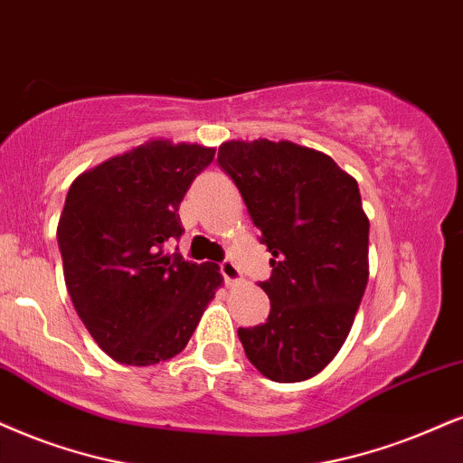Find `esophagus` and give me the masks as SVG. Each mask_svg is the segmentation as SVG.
I'll list each match as a JSON object with an SVG mask.
<instances>
[{"instance_id": "1", "label": "esophagus", "mask_w": 463, "mask_h": 463, "mask_svg": "<svg viewBox=\"0 0 463 463\" xmlns=\"http://www.w3.org/2000/svg\"><path fill=\"white\" fill-rule=\"evenodd\" d=\"M221 275H222V279H225L227 285L241 283V270H238V266L233 264L232 260H222L221 261Z\"/></svg>"}]
</instances>
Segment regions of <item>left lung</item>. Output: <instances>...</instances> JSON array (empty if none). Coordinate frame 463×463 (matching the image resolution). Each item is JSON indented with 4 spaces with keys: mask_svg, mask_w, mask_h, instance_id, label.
I'll list each match as a JSON object with an SVG mask.
<instances>
[{
    "mask_svg": "<svg viewBox=\"0 0 463 463\" xmlns=\"http://www.w3.org/2000/svg\"><path fill=\"white\" fill-rule=\"evenodd\" d=\"M216 161L272 253L260 283L270 316L238 328L244 354L268 380H309L341 350L367 288L369 219L356 180L292 141H225Z\"/></svg>",
    "mask_w": 463,
    "mask_h": 463,
    "instance_id": "obj_1",
    "label": "left lung"
}]
</instances>
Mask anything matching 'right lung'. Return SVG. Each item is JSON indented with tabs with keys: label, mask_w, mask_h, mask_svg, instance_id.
Wrapping results in <instances>:
<instances>
[{
	"label": "right lung",
	"mask_w": 463,
	"mask_h": 463,
	"mask_svg": "<svg viewBox=\"0 0 463 463\" xmlns=\"http://www.w3.org/2000/svg\"><path fill=\"white\" fill-rule=\"evenodd\" d=\"M214 147L152 139L83 171L57 225L68 294L100 350L147 367L184 350L221 288L219 266L165 253Z\"/></svg>",
	"instance_id": "1"
}]
</instances>
